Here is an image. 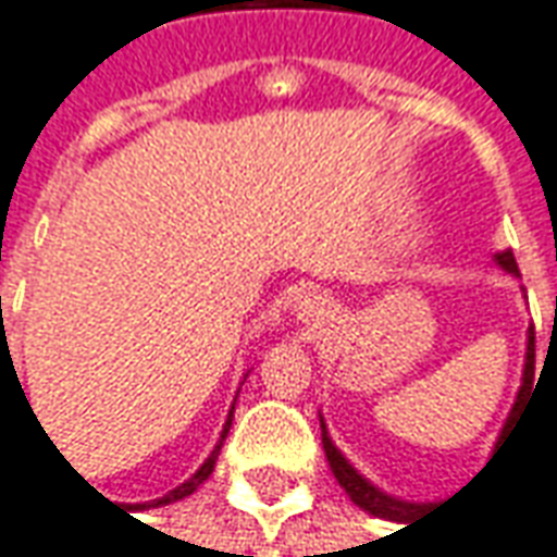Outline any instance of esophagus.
<instances>
[{"label":"esophagus","instance_id":"obj_1","mask_svg":"<svg viewBox=\"0 0 557 557\" xmlns=\"http://www.w3.org/2000/svg\"><path fill=\"white\" fill-rule=\"evenodd\" d=\"M293 311H296L298 320H314V317H323V311H326V301H323L320 296H301L296 298Z\"/></svg>","mask_w":557,"mask_h":557}]
</instances>
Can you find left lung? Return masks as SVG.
<instances>
[{"label":"left lung","mask_w":557,"mask_h":557,"mask_svg":"<svg viewBox=\"0 0 557 557\" xmlns=\"http://www.w3.org/2000/svg\"><path fill=\"white\" fill-rule=\"evenodd\" d=\"M493 261L511 274V277H521L518 274V261L511 256V249H503V252H496ZM533 326L528 330V348H524V370H521V388L515 394V404H511V412H508L506 425H503V432H499V441H503V434L511 425V416L515 410L524 404V397L533 388V363H536V342H533ZM320 432H323V453H326V462H330V469L336 474L338 487L348 493V499L355 503L357 508H363V511H370L375 518H385V521H397V524H404V521H410L412 515H419L425 503H407V499H400V496H392V493H385L382 487H375L370 478H363L360 471L345 459V453L338 450L336 444H333V437H330V429H326V422H323V416H320ZM499 441H496V447H499Z\"/></svg>","instance_id":"1"}]
</instances>
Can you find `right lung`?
<instances>
[{"label":"right lung","mask_w":557,"mask_h":557,"mask_svg":"<svg viewBox=\"0 0 557 557\" xmlns=\"http://www.w3.org/2000/svg\"><path fill=\"white\" fill-rule=\"evenodd\" d=\"M246 375H249V373H246ZM246 375H243V379H246ZM234 404H237V397H234ZM234 404H231V410H227V419H224V429H221V434H219V444H215V447H212V453L206 456V462H202L200 469L194 471V474H190V478H187L184 484H178V487H175V490H169L165 496H160V499H150V503H138V508L172 506V503H178V499H184V496H190L194 490L200 487L202 481H206V478L212 474V469H215V462H219V453H221V447H224V437H227V432H231V425H234Z\"/></svg>","instance_id":"add662e5"}]
</instances>
